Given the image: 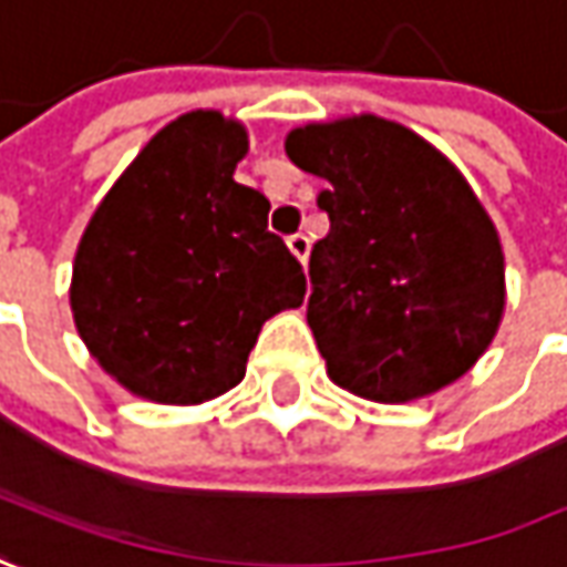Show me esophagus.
Instances as JSON below:
<instances>
[{
    "mask_svg": "<svg viewBox=\"0 0 567 567\" xmlns=\"http://www.w3.org/2000/svg\"><path fill=\"white\" fill-rule=\"evenodd\" d=\"M288 250H291V257H295L298 264H307V257H310V241H307V235H291V238H288Z\"/></svg>",
    "mask_w": 567,
    "mask_h": 567,
    "instance_id": "obj_1",
    "label": "esophagus"
}]
</instances>
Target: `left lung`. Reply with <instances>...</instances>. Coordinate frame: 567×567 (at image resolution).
<instances>
[{
	"mask_svg": "<svg viewBox=\"0 0 567 567\" xmlns=\"http://www.w3.org/2000/svg\"><path fill=\"white\" fill-rule=\"evenodd\" d=\"M285 153L326 185L307 322L329 380L380 404L461 380L496 339L505 254L458 166L370 112L291 127Z\"/></svg>",
	"mask_w": 567,
	"mask_h": 567,
	"instance_id": "1",
	"label": "left lung"
}]
</instances>
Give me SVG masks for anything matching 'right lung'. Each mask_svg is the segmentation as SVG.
Listing matches in <instances>:
<instances>
[{"instance_id": "obj_1", "label": "right lung", "mask_w": 567, "mask_h": 567, "mask_svg": "<svg viewBox=\"0 0 567 567\" xmlns=\"http://www.w3.org/2000/svg\"><path fill=\"white\" fill-rule=\"evenodd\" d=\"M247 127L216 109L168 122L109 187L74 254L71 313L118 385L204 404L245 380L264 322L303 303L301 264L235 182Z\"/></svg>"}]
</instances>
